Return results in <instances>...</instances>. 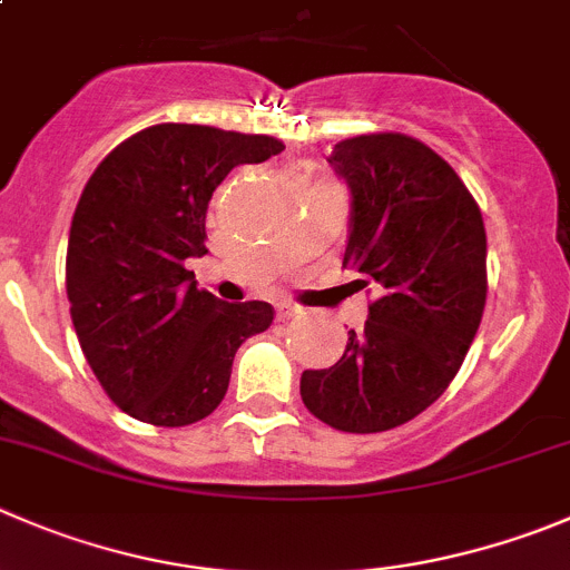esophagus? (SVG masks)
Segmentation results:
<instances>
[{"label":"esophagus","mask_w":570,"mask_h":570,"mask_svg":"<svg viewBox=\"0 0 570 570\" xmlns=\"http://www.w3.org/2000/svg\"><path fill=\"white\" fill-rule=\"evenodd\" d=\"M294 316H299V307L291 305V302H282V305L276 307V318H279V322H288V318Z\"/></svg>","instance_id":"esophagus-1"}]
</instances>
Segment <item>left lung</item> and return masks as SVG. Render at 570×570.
I'll return each mask as SVG.
<instances>
[{"label":"left lung","mask_w":570,"mask_h":570,"mask_svg":"<svg viewBox=\"0 0 570 570\" xmlns=\"http://www.w3.org/2000/svg\"><path fill=\"white\" fill-rule=\"evenodd\" d=\"M330 165L352 195L344 268L381 296L338 363L302 372V403L335 431H392L442 397L479 333L484 220L456 170L405 134L344 139Z\"/></svg>","instance_id":"left-lung-1"}]
</instances>
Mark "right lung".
<instances>
[{
	"instance_id": "right-lung-1",
	"label": "right lung",
	"mask_w": 570,
	"mask_h": 570,
	"mask_svg": "<svg viewBox=\"0 0 570 570\" xmlns=\"http://www.w3.org/2000/svg\"><path fill=\"white\" fill-rule=\"evenodd\" d=\"M285 145L265 134L161 122L119 142L80 193L67 248V296L102 392L134 420L181 428L224 400L235 352L274 322L268 302L198 291L207 207L237 165Z\"/></svg>"
}]
</instances>
